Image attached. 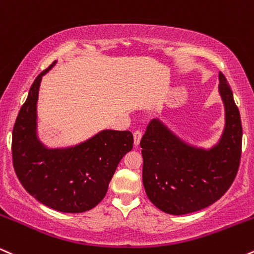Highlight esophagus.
Instances as JSON below:
<instances>
[{"label": "esophagus", "instance_id": "obj_1", "mask_svg": "<svg viewBox=\"0 0 254 254\" xmlns=\"http://www.w3.org/2000/svg\"><path fill=\"white\" fill-rule=\"evenodd\" d=\"M133 136H134V145L138 146L140 144V140H141L142 132L141 130H135V132L133 133Z\"/></svg>", "mask_w": 254, "mask_h": 254}]
</instances>
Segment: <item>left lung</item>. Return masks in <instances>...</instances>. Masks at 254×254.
I'll return each instance as SVG.
<instances>
[{
	"mask_svg": "<svg viewBox=\"0 0 254 254\" xmlns=\"http://www.w3.org/2000/svg\"><path fill=\"white\" fill-rule=\"evenodd\" d=\"M219 90L226 108V127L216 146L205 151L187 145L162 122L152 120L140 141L142 183L150 201L172 215L207 208L225 195L238 174L243 126L233 92L220 72Z\"/></svg>",
	"mask_w": 254,
	"mask_h": 254,
	"instance_id": "1",
	"label": "left lung"
}]
</instances>
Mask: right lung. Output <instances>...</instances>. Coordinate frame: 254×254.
<instances>
[{
	"mask_svg": "<svg viewBox=\"0 0 254 254\" xmlns=\"http://www.w3.org/2000/svg\"><path fill=\"white\" fill-rule=\"evenodd\" d=\"M35 78L13 128V166L26 191L40 203L62 213H83L106 196L122 157L133 148L129 130L106 129L70 148L49 150L40 144L37 101L41 77Z\"/></svg>",
	"mask_w": 254,
	"mask_h": 254,
	"instance_id": "add662e5",
	"label": "right lung"
}]
</instances>
